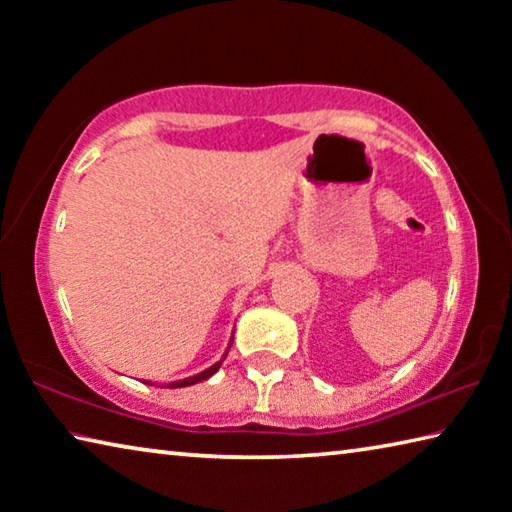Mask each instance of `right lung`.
Segmentation results:
<instances>
[{"label":"right lung","instance_id":"1","mask_svg":"<svg viewBox=\"0 0 512 512\" xmlns=\"http://www.w3.org/2000/svg\"><path fill=\"white\" fill-rule=\"evenodd\" d=\"M225 354H228V352H225ZM225 354H223V359H225ZM223 359H221V361H216L214 366H210V368H207V370L198 372V375H194V377H187V379H180V381H171L169 388H183V386H192V384H198V381H203V379H210V377L214 375V372L221 368ZM146 384H149V381H146Z\"/></svg>","mask_w":512,"mask_h":512}]
</instances>
